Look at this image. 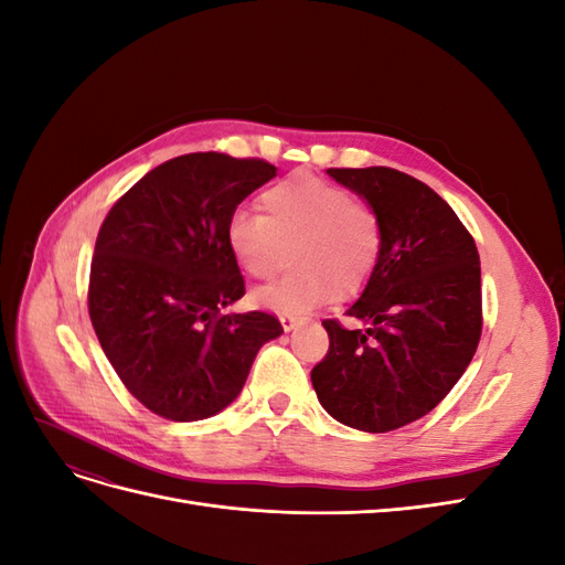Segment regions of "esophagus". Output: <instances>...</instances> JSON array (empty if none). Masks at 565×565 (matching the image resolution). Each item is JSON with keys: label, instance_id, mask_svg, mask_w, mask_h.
<instances>
[{"label": "esophagus", "instance_id": "34e87169", "mask_svg": "<svg viewBox=\"0 0 565 565\" xmlns=\"http://www.w3.org/2000/svg\"><path fill=\"white\" fill-rule=\"evenodd\" d=\"M280 322H282V330H285V332H292L295 328H299V324H301L303 320L297 318V316H280Z\"/></svg>", "mask_w": 565, "mask_h": 565}]
</instances>
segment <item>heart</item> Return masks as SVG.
<instances>
[{
  "mask_svg": "<svg viewBox=\"0 0 565 565\" xmlns=\"http://www.w3.org/2000/svg\"><path fill=\"white\" fill-rule=\"evenodd\" d=\"M262 212L237 210L226 224V245L247 276H276L285 247L295 270L259 287L252 303L280 316H303L337 292L365 287L380 264L382 224L365 198L313 174H295L268 185Z\"/></svg>",
  "mask_w": 565,
  "mask_h": 565,
  "instance_id": "b5f03b06",
  "label": "heart"
}]
</instances>
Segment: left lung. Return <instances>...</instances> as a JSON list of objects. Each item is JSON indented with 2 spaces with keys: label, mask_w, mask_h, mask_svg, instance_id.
I'll return each instance as SVG.
<instances>
[{
  "label": "left lung",
  "mask_w": 565,
  "mask_h": 565,
  "mask_svg": "<svg viewBox=\"0 0 565 565\" xmlns=\"http://www.w3.org/2000/svg\"><path fill=\"white\" fill-rule=\"evenodd\" d=\"M380 214L382 254L347 311L322 320L330 349L311 370L318 401L353 429L384 434L424 417L469 367L483 330L481 262L450 204L391 167L328 169Z\"/></svg>",
  "instance_id": "obj_1"
}]
</instances>
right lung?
I'll return each instance as SVG.
<instances>
[{"instance_id": "1", "label": "right lung", "mask_w": 565, "mask_h": 565, "mask_svg": "<svg viewBox=\"0 0 565 565\" xmlns=\"http://www.w3.org/2000/svg\"><path fill=\"white\" fill-rule=\"evenodd\" d=\"M278 169L259 158L188 152L148 172L100 224L89 318L131 396L172 422L221 413L256 353L282 332L266 311L226 313L245 278L226 224Z\"/></svg>"}]
</instances>
